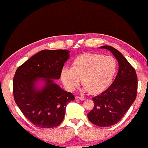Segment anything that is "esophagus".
<instances>
[{"label": "esophagus", "instance_id": "34e87169", "mask_svg": "<svg viewBox=\"0 0 148 148\" xmlns=\"http://www.w3.org/2000/svg\"><path fill=\"white\" fill-rule=\"evenodd\" d=\"M76 99L80 100V101H84V100H85V99H84V97H78V96H76Z\"/></svg>", "mask_w": 148, "mask_h": 148}]
</instances>
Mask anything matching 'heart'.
<instances>
[{"label":"heart","mask_w":148,"mask_h":148,"mask_svg":"<svg viewBox=\"0 0 148 148\" xmlns=\"http://www.w3.org/2000/svg\"><path fill=\"white\" fill-rule=\"evenodd\" d=\"M117 64L112 56L98 53H85L74 60L72 68L64 66L61 80L68 91H73L80 81L82 90L98 94L109 86L115 76Z\"/></svg>","instance_id":"obj_1"}]
</instances>
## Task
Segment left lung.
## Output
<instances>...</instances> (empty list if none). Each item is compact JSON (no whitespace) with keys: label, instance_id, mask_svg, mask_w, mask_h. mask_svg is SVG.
Masks as SVG:
<instances>
[{"label":"left lung","instance_id":"obj_1","mask_svg":"<svg viewBox=\"0 0 148 148\" xmlns=\"http://www.w3.org/2000/svg\"><path fill=\"white\" fill-rule=\"evenodd\" d=\"M100 48L108 49L113 54L118 62L119 70L111 86L92 98L94 108L87 116L96 125L109 127L119 121L136 100L137 77L134 68L117 49L109 45Z\"/></svg>","mask_w":148,"mask_h":148}]
</instances>
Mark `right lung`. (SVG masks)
<instances>
[{"label": "right lung", "instance_id": "right-lung-1", "mask_svg": "<svg viewBox=\"0 0 148 148\" xmlns=\"http://www.w3.org/2000/svg\"><path fill=\"white\" fill-rule=\"evenodd\" d=\"M70 51L41 50L19 66L13 78L14 101L25 116L41 128L61 123L74 96L54 82L70 57Z\"/></svg>", "mask_w": 148, "mask_h": 148}]
</instances>
